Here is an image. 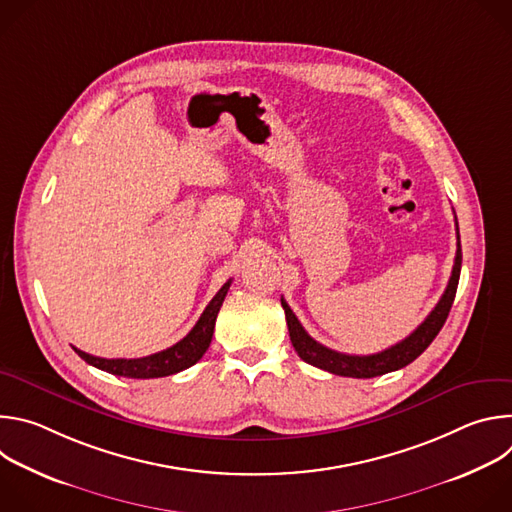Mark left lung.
Returning a JSON list of instances; mask_svg holds the SVG:
<instances>
[{"mask_svg":"<svg viewBox=\"0 0 512 512\" xmlns=\"http://www.w3.org/2000/svg\"><path fill=\"white\" fill-rule=\"evenodd\" d=\"M458 227V223H456ZM460 269H462V247H460V235H458V249H456V259H454V269L452 277L448 281V287L444 291L442 300L437 302V306L431 310V314L401 342L395 346L377 352V354H367V356H358V354H344L336 352L332 348H326L324 344L316 342L300 324L296 314L291 312V308L283 302L281 306L285 310V320H287V330L291 344H294L298 356L312 364V367H318L322 371H328L332 375L340 377H352V379H373L391 371H399L407 367L409 362H413L437 336V332L442 330L446 324V318L452 310L454 298H456V289L460 281Z\"/></svg>","mask_w":512,"mask_h":512,"instance_id":"1","label":"left lung"}]
</instances>
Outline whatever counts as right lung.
<instances>
[{"label": "right lung", "instance_id": "add662e5", "mask_svg": "<svg viewBox=\"0 0 512 512\" xmlns=\"http://www.w3.org/2000/svg\"><path fill=\"white\" fill-rule=\"evenodd\" d=\"M229 279L221 289L216 291V296L212 298V302L206 306V310L202 312V316L198 318L196 326L174 346L143 356V358H101V356H93L87 354L79 348H75V352L93 367L107 371L111 375L117 377H127V379H158V377H168L174 373H180L192 364H196L202 354L208 350L210 340H212V332H214V322L218 316V310H221L227 291L231 287Z\"/></svg>", "mask_w": 512, "mask_h": 512}]
</instances>
